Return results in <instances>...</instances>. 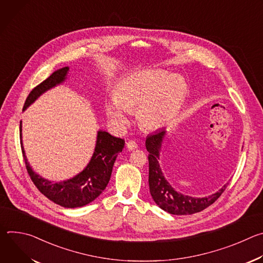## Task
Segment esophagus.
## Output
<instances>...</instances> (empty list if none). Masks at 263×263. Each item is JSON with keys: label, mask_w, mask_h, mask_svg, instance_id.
<instances>
[{"label": "esophagus", "mask_w": 263, "mask_h": 263, "mask_svg": "<svg viewBox=\"0 0 263 263\" xmlns=\"http://www.w3.org/2000/svg\"><path fill=\"white\" fill-rule=\"evenodd\" d=\"M137 146H138V144H137V142L134 141V140H129V141L127 142V147H128L129 151H132V149L137 148Z\"/></svg>", "instance_id": "34e87169"}]
</instances>
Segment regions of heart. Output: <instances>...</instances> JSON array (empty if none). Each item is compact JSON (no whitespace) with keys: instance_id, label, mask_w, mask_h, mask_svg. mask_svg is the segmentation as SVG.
<instances>
[{"instance_id":"obj_1","label":"heart","mask_w":263,"mask_h":263,"mask_svg":"<svg viewBox=\"0 0 263 263\" xmlns=\"http://www.w3.org/2000/svg\"><path fill=\"white\" fill-rule=\"evenodd\" d=\"M186 95V83L178 74L161 69H144L123 78L115 99L106 104L111 123L123 127L129 112L136 110L141 127L155 130L164 126L179 111Z\"/></svg>"}]
</instances>
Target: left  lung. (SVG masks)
I'll list each match as a JSON object with an SVG mask.
<instances>
[{"instance_id":"obj_1","label":"left lung","mask_w":263,"mask_h":263,"mask_svg":"<svg viewBox=\"0 0 263 263\" xmlns=\"http://www.w3.org/2000/svg\"><path fill=\"white\" fill-rule=\"evenodd\" d=\"M164 134L165 131L162 129L148 135L145 139V147L148 152L149 193L155 203L171 214L185 215L200 212L213 204L226 190L228 184H224L217 193L205 198H193L176 192L165 180L158 162Z\"/></svg>"}]
</instances>
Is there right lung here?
<instances>
[{
  "mask_svg": "<svg viewBox=\"0 0 263 263\" xmlns=\"http://www.w3.org/2000/svg\"><path fill=\"white\" fill-rule=\"evenodd\" d=\"M68 69L69 67L66 66L54 71L49 78L34 87L27 97L23 110L46 90L64 81ZM20 137L26 168L32 182L49 200L65 208L82 207L102 194L110 180L117 156L123 151L125 145L123 138L115 137L105 131H99L95 152L88 165L79 175L67 181L51 182L34 173L29 165L22 142V122L20 125Z\"/></svg>",
  "mask_w": 263,
  "mask_h": 263,
  "instance_id": "add662e5",
  "label": "right lung"
}]
</instances>
